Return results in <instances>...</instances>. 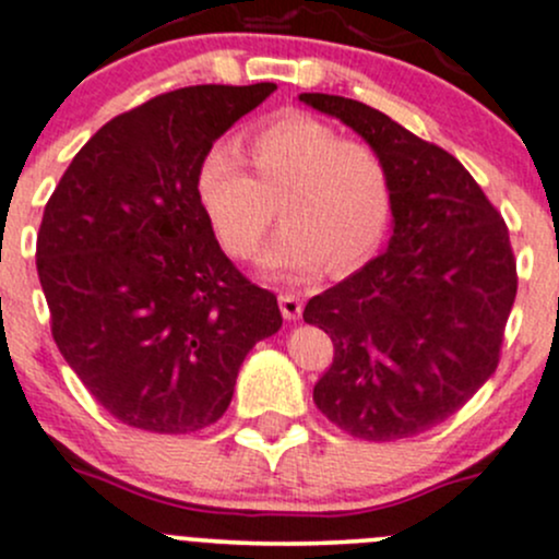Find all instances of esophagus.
I'll list each match as a JSON object with an SVG mask.
<instances>
[{"label":"esophagus","mask_w":559,"mask_h":559,"mask_svg":"<svg viewBox=\"0 0 559 559\" xmlns=\"http://www.w3.org/2000/svg\"><path fill=\"white\" fill-rule=\"evenodd\" d=\"M280 309L285 320H298L304 312V301L296 293H280Z\"/></svg>","instance_id":"obj_1"}]
</instances>
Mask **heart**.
Returning a JSON list of instances; mask_svg holds the SVG:
<instances>
[{
	"label": "heart",
	"instance_id": "1",
	"mask_svg": "<svg viewBox=\"0 0 559 559\" xmlns=\"http://www.w3.org/2000/svg\"><path fill=\"white\" fill-rule=\"evenodd\" d=\"M245 166L228 145L204 153L195 193L231 255H250L277 215L285 226L258 263L272 277L342 274L373 255L393 221V180L382 153L336 126L285 112L247 136Z\"/></svg>",
	"mask_w": 559,
	"mask_h": 559
}]
</instances>
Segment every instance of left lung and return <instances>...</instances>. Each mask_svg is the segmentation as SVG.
Returning <instances> with one entry per match:
<instances>
[{"label": "left lung", "mask_w": 559, "mask_h": 559, "mask_svg": "<svg viewBox=\"0 0 559 559\" xmlns=\"http://www.w3.org/2000/svg\"><path fill=\"white\" fill-rule=\"evenodd\" d=\"M382 153L393 237L364 269L309 298L333 342L314 404L355 439L395 441L450 419L498 368L516 296L509 228L454 155L364 102L301 94Z\"/></svg>", "instance_id": "obj_1"}]
</instances>
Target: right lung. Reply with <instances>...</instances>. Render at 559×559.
<instances>
[{
	"label": "right lung",
	"instance_id": "obj_1",
	"mask_svg": "<svg viewBox=\"0 0 559 559\" xmlns=\"http://www.w3.org/2000/svg\"><path fill=\"white\" fill-rule=\"evenodd\" d=\"M274 83L191 85L102 126L45 204L37 274L61 355L131 428L193 433L280 331L277 296L217 245L195 169Z\"/></svg>",
	"mask_w": 559,
	"mask_h": 559
}]
</instances>
